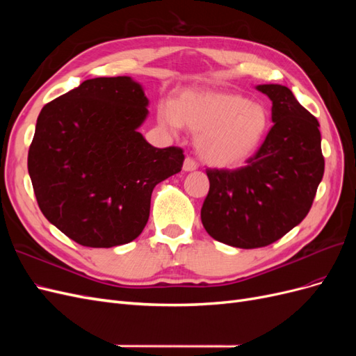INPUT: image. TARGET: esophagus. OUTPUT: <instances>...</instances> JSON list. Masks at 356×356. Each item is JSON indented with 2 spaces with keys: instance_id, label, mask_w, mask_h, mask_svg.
Wrapping results in <instances>:
<instances>
[{
  "instance_id": "34e87169",
  "label": "esophagus",
  "mask_w": 356,
  "mask_h": 356,
  "mask_svg": "<svg viewBox=\"0 0 356 356\" xmlns=\"http://www.w3.org/2000/svg\"><path fill=\"white\" fill-rule=\"evenodd\" d=\"M182 169H184L186 172L196 170V169H197V163H196V160L193 159V157H190V156H187V157H186V160H184V165H182Z\"/></svg>"
}]
</instances>
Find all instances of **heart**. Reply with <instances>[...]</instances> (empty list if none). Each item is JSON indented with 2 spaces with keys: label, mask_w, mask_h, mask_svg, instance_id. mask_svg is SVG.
Returning <instances> with one entry per match:
<instances>
[{
  "label": "heart",
  "mask_w": 356,
  "mask_h": 356,
  "mask_svg": "<svg viewBox=\"0 0 356 356\" xmlns=\"http://www.w3.org/2000/svg\"><path fill=\"white\" fill-rule=\"evenodd\" d=\"M159 122L184 126L197 135L196 148L204 163L236 168L250 159L268 127V114L260 104L232 92H186L177 104L159 108Z\"/></svg>",
  "instance_id": "obj_1"
}]
</instances>
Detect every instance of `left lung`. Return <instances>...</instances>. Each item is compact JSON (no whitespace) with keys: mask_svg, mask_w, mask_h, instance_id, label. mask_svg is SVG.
Listing matches in <instances>:
<instances>
[{"mask_svg":"<svg viewBox=\"0 0 356 356\" xmlns=\"http://www.w3.org/2000/svg\"><path fill=\"white\" fill-rule=\"evenodd\" d=\"M257 90L272 101L273 126L246 166L207 169L200 211L211 238L243 250L270 245L305 220L325 166L319 123L293 92L281 84Z\"/></svg>","mask_w":356,"mask_h":356,"instance_id":"1","label":"left lung"}]
</instances>
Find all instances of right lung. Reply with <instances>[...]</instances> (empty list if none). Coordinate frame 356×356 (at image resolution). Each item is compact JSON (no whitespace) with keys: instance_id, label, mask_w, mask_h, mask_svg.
<instances>
[{"instance_id":"right-lung-1","label":"right lung","mask_w":356,"mask_h":356,"mask_svg":"<svg viewBox=\"0 0 356 356\" xmlns=\"http://www.w3.org/2000/svg\"><path fill=\"white\" fill-rule=\"evenodd\" d=\"M143 86L99 77L42 106L28 172L42 215L89 248L143 233L153 188L178 174L182 148H156L138 132L148 115Z\"/></svg>"}]
</instances>
